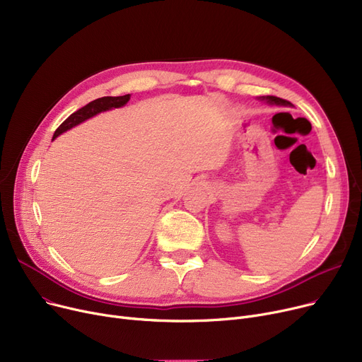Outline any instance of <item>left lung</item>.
<instances>
[{
    "mask_svg": "<svg viewBox=\"0 0 362 362\" xmlns=\"http://www.w3.org/2000/svg\"><path fill=\"white\" fill-rule=\"evenodd\" d=\"M258 101L267 103L269 105H280V107H292V104L286 100H281L277 97H273V95H264V97H257Z\"/></svg>",
    "mask_w": 362,
    "mask_h": 362,
    "instance_id": "obj_1",
    "label": "left lung"
}]
</instances>
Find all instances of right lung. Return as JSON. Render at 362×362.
<instances>
[{
  "mask_svg": "<svg viewBox=\"0 0 362 362\" xmlns=\"http://www.w3.org/2000/svg\"><path fill=\"white\" fill-rule=\"evenodd\" d=\"M129 100H130V93L123 95V97H103V98H98V100H95V101L86 104L81 110L70 114V116L60 124V127L57 129L55 133H54L52 141L57 136H60L62 133L73 129L74 126H78V124L92 119V117H95L100 112L110 111V110H114V108H120V107L126 105Z\"/></svg>",
  "mask_w": 362,
  "mask_h": 362,
  "instance_id": "1",
  "label": "right lung"
}]
</instances>
